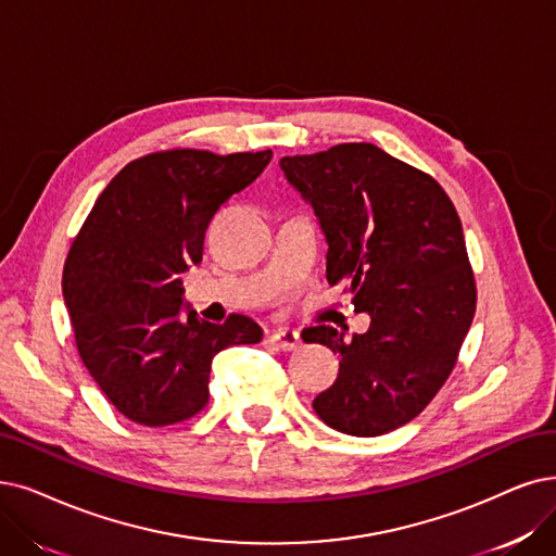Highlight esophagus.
I'll use <instances>...</instances> for the list:
<instances>
[{"instance_id":"obj_1","label":"esophagus","mask_w":556,"mask_h":556,"mask_svg":"<svg viewBox=\"0 0 556 556\" xmlns=\"http://www.w3.org/2000/svg\"><path fill=\"white\" fill-rule=\"evenodd\" d=\"M271 342L282 351H296L301 346V336L290 328H278L271 332Z\"/></svg>"}]
</instances>
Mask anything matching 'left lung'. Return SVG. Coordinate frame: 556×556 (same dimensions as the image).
I'll return each instance as SVG.
<instances>
[{"mask_svg":"<svg viewBox=\"0 0 556 556\" xmlns=\"http://www.w3.org/2000/svg\"><path fill=\"white\" fill-rule=\"evenodd\" d=\"M328 243L326 278L346 282L363 336L315 326L309 344L340 355L338 381L313 408L330 429L371 438L408 425L456 365L477 290L460 218L433 180L374 143L282 157Z\"/></svg>","mask_w":556,"mask_h":556,"instance_id":"8db88e82","label":"left lung"}]
</instances>
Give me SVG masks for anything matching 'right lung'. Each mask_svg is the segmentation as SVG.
<instances>
[{
    "label": "right lung",
    "instance_id": "obj_1",
    "mask_svg": "<svg viewBox=\"0 0 556 556\" xmlns=\"http://www.w3.org/2000/svg\"><path fill=\"white\" fill-rule=\"evenodd\" d=\"M271 154H146L106 185L73 241L63 299L77 351L109 402L137 425L168 427L201 413L214 355L262 340L251 317L198 319L182 274L203 260L214 212Z\"/></svg>",
    "mask_w": 556,
    "mask_h": 556
}]
</instances>
